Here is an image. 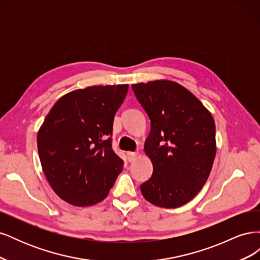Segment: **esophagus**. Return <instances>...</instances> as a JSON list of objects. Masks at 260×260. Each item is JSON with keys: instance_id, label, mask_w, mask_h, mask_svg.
Masks as SVG:
<instances>
[{"instance_id": "esophagus-1", "label": "esophagus", "mask_w": 260, "mask_h": 260, "mask_svg": "<svg viewBox=\"0 0 260 260\" xmlns=\"http://www.w3.org/2000/svg\"><path fill=\"white\" fill-rule=\"evenodd\" d=\"M137 156H138V154L135 153V152H128L127 153V158H128L129 161L135 160L137 158Z\"/></svg>"}]
</instances>
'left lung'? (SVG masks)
Listing matches in <instances>:
<instances>
[{"instance_id": "1", "label": "left lung", "mask_w": 260, "mask_h": 260, "mask_svg": "<svg viewBox=\"0 0 260 260\" xmlns=\"http://www.w3.org/2000/svg\"><path fill=\"white\" fill-rule=\"evenodd\" d=\"M151 120L144 152L153 175L141 184L144 199L177 208L194 199L206 183L216 156L215 121L184 86L169 80L132 84Z\"/></svg>"}]
</instances>
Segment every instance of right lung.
Wrapping results in <instances>:
<instances>
[{
	"mask_svg": "<svg viewBox=\"0 0 260 260\" xmlns=\"http://www.w3.org/2000/svg\"><path fill=\"white\" fill-rule=\"evenodd\" d=\"M128 84L75 90L54 104L39 129L38 152L44 175L61 200L74 206L103 201L122 170L112 147L116 112Z\"/></svg>",
	"mask_w": 260,
	"mask_h": 260,
	"instance_id": "right-lung-1",
	"label": "right lung"
}]
</instances>
